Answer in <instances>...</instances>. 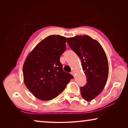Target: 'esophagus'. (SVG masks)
<instances>
[{
  "mask_svg": "<svg viewBox=\"0 0 128 128\" xmlns=\"http://www.w3.org/2000/svg\"><path fill=\"white\" fill-rule=\"evenodd\" d=\"M71 74H72V75H73V77H74L75 76V73H74V72H73V71H72V72H71Z\"/></svg>",
  "mask_w": 128,
  "mask_h": 128,
  "instance_id": "34e87169",
  "label": "esophagus"
}]
</instances>
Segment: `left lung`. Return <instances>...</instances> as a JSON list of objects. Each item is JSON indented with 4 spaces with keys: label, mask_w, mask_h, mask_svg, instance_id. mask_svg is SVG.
I'll list each match as a JSON object with an SVG mask.
<instances>
[{
    "label": "left lung",
    "mask_w": 128,
    "mask_h": 128,
    "mask_svg": "<svg viewBox=\"0 0 128 128\" xmlns=\"http://www.w3.org/2000/svg\"><path fill=\"white\" fill-rule=\"evenodd\" d=\"M67 42L79 56L87 83L80 88L81 94L86 101L92 100L100 94L107 81L109 66L107 55L98 41L90 36H77L67 38Z\"/></svg>",
    "instance_id": "obj_1"
}]
</instances>
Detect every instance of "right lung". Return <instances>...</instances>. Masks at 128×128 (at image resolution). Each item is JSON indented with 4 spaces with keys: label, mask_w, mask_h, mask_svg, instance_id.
<instances>
[{
    "label": "right lung",
    "mask_w": 128,
    "mask_h": 128,
    "mask_svg": "<svg viewBox=\"0 0 128 128\" xmlns=\"http://www.w3.org/2000/svg\"><path fill=\"white\" fill-rule=\"evenodd\" d=\"M66 38L59 35L47 36L26 58L24 82L34 96L42 100L55 98L64 90L72 75L63 70L60 62L66 50Z\"/></svg>",
    "instance_id": "add662e5"
}]
</instances>
